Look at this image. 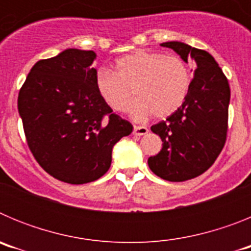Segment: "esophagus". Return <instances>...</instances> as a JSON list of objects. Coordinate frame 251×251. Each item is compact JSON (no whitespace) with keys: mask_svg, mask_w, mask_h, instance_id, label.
<instances>
[{"mask_svg":"<svg viewBox=\"0 0 251 251\" xmlns=\"http://www.w3.org/2000/svg\"><path fill=\"white\" fill-rule=\"evenodd\" d=\"M148 133V128L147 127H143V126H134L133 128V134L134 136H145Z\"/></svg>","mask_w":251,"mask_h":251,"instance_id":"34e87169","label":"esophagus"}]
</instances>
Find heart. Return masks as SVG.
Segmentation results:
<instances>
[{
    "label": "heart",
    "instance_id": "b5f03b06",
    "mask_svg": "<svg viewBox=\"0 0 251 251\" xmlns=\"http://www.w3.org/2000/svg\"><path fill=\"white\" fill-rule=\"evenodd\" d=\"M115 73L99 69L95 89L104 103L114 112H124L132 97L133 121L143 122L154 114L166 118L182 106L192 83L191 70L178 56L136 50L115 61Z\"/></svg>",
    "mask_w": 251,
    "mask_h": 251
}]
</instances>
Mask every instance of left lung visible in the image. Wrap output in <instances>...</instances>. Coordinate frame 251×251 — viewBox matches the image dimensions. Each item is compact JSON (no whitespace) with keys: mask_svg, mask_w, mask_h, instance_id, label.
Instances as JSON below:
<instances>
[{"mask_svg":"<svg viewBox=\"0 0 251 251\" xmlns=\"http://www.w3.org/2000/svg\"><path fill=\"white\" fill-rule=\"evenodd\" d=\"M196 65L185 103L166 122L151 130L161 137L158 154L148 158L153 174L171 182L200 176L220 154L226 141L230 86L219 64L207 51L181 41L161 44Z\"/></svg>","mask_w":251,"mask_h":251,"instance_id":"obj_1","label":"left lung"}]
</instances>
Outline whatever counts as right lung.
<instances>
[{
	"instance_id": "add662e5",
	"label": "right lung",
	"mask_w": 251,
	"mask_h": 251,
	"mask_svg": "<svg viewBox=\"0 0 251 251\" xmlns=\"http://www.w3.org/2000/svg\"><path fill=\"white\" fill-rule=\"evenodd\" d=\"M97 54L66 49L32 66L19 93V114L31 152L55 178L72 185L100 178L129 122L112 113L95 89Z\"/></svg>"
}]
</instances>
